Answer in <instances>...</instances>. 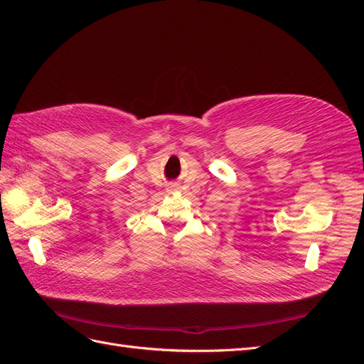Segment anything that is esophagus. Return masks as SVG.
Instances as JSON below:
<instances>
[{"mask_svg":"<svg viewBox=\"0 0 364 364\" xmlns=\"http://www.w3.org/2000/svg\"><path fill=\"white\" fill-rule=\"evenodd\" d=\"M176 190H178V183H170V185H168V188H167L168 193H173V191H176Z\"/></svg>","mask_w":364,"mask_h":364,"instance_id":"34e87169","label":"esophagus"}]
</instances>
